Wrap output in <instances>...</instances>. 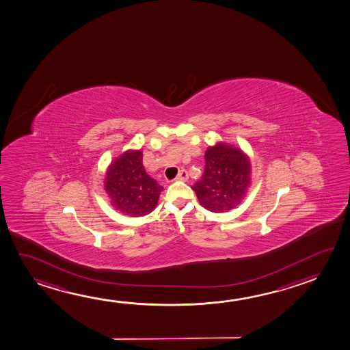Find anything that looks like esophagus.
Wrapping results in <instances>:
<instances>
[{
  "instance_id": "1",
  "label": "esophagus",
  "mask_w": 350,
  "mask_h": 350,
  "mask_svg": "<svg viewBox=\"0 0 350 350\" xmlns=\"http://www.w3.org/2000/svg\"><path fill=\"white\" fill-rule=\"evenodd\" d=\"M176 179H178V180H188V172L185 171V170H182V171H179V173H178L177 178Z\"/></svg>"
}]
</instances>
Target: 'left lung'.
Instances as JSON below:
<instances>
[{"label": "left lung", "mask_w": 350, "mask_h": 350, "mask_svg": "<svg viewBox=\"0 0 350 350\" xmlns=\"http://www.w3.org/2000/svg\"><path fill=\"white\" fill-rule=\"evenodd\" d=\"M205 170L191 187L202 207L211 212H227L238 206L252 185L249 156L230 144L218 142L205 152Z\"/></svg>", "instance_id": "obj_1"}]
</instances>
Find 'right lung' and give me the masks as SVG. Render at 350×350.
I'll return each mask as SVG.
<instances>
[{"label":"right lung","instance_id":"add662e5","mask_svg":"<svg viewBox=\"0 0 350 350\" xmlns=\"http://www.w3.org/2000/svg\"><path fill=\"white\" fill-rule=\"evenodd\" d=\"M103 187L116 210L140 217L155 210L163 187L143 166L142 150H126L107 167Z\"/></svg>","mask_w":350,"mask_h":350}]
</instances>
